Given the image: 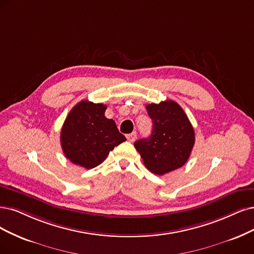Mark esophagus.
I'll use <instances>...</instances> for the list:
<instances>
[{
    "mask_svg": "<svg viewBox=\"0 0 254 254\" xmlns=\"http://www.w3.org/2000/svg\"><path fill=\"white\" fill-rule=\"evenodd\" d=\"M136 137H137V133H136V132H133V133H130V134L127 135V139L128 140L129 142H134Z\"/></svg>",
    "mask_w": 254,
    "mask_h": 254,
    "instance_id": "obj_1",
    "label": "esophagus"
}]
</instances>
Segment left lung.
<instances>
[{
  "label": "left lung",
  "mask_w": 254,
  "mask_h": 254,
  "mask_svg": "<svg viewBox=\"0 0 254 254\" xmlns=\"http://www.w3.org/2000/svg\"><path fill=\"white\" fill-rule=\"evenodd\" d=\"M153 120L149 137L137 140L135 148L152 173L162 176L183 166L194 144V130L183 109L174 100L146 106Z\"/></svg>",
  "instance_id": "8db88e82"
}]
</instances>
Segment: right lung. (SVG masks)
Masks as SVG:
<instances>
[{"label":"right lung","instance_id":"add662e5","mask_svg":"<svg viewBox=\"0 0 254 254\" xmlns=\"http://www.w3.org/2000/svg\"><path fill=\"white\" fill-rule=\"evenodd\" d=\"M107 106L81 100L65 118L61 132L64 156L81 167H96L109 153L127 138L119 133L115 121L105 116Z\"/></svg>","mask_w":254,"mask_h":254}]
</instances>
